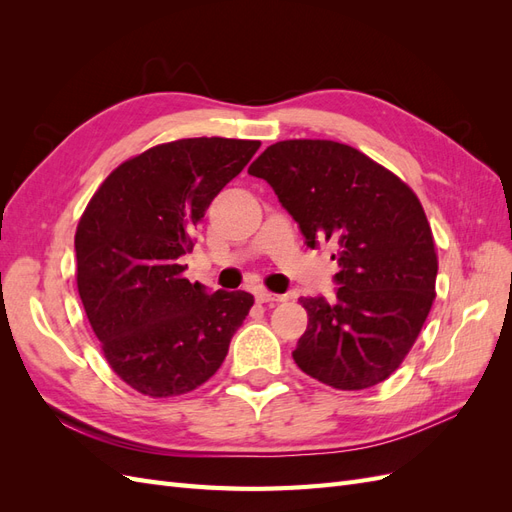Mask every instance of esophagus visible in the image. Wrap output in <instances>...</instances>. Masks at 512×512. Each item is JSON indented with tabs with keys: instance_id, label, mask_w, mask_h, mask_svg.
Returning <instances> with one entry per match:
<instances>
[{
	"instance_id": "1",
	"label": "esophagus",
	"mask_w": 512,
	"mask_h": 512,
	"mask_svg": "<svg viewBox=\"0 0 512 512\" xmlns=\"http://www.w3.org/2000/svg\"><path fill=\"white\" fill-rule=\"evenodd\" d=\"M256 301L258 303H280L284 301L282 294H273L269 290H256Z\"/></svg>"
}]
</instances>
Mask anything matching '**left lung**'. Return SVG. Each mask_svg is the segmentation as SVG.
Listing matches in <instances>:
<instances>
[{
	"mask_svg": "<svg viewBox=\"0 0 512 512\" xmlns=\"http://www.w3.org/2000/svg\"><path fill=\"white\" fill-rule=\"evenodd\" d=\"M247 173L271 185L307 247L337 245L335 301L299 299L307 331L294 363L339 391L389 378L436 299L438 256L416 194L359 149L335 141H280Z\"/></svg>",
	"mask_w": 512,
	"mask_h": 512,
	"instance_id": "8db88e82",
	"label": "left lung"
}]
</instances>
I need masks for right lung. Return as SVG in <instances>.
<instances>
[{"label": "right lung", "instance_id": "add662e5", "mask_svg": "<svg viewBox=\"0 0 512 512\" xmlns=\"http://www.w3.org/2000/svg\"><path fill=\"white\" fill-rule=\"evenodd\" d=\"M258 141L181 138L117 166L76 226V286L115 374L149 397L194 391L224 363L250 292L190 284L179 258Z\"/></svg>", "mask_w": 512, "mask_h": 512}]
</instances>
